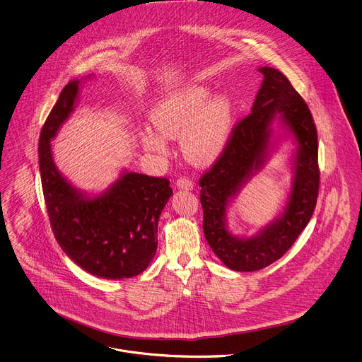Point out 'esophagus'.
<instances>
[{"mask_svg":"<svg viewBox=\"0 0 362 362\" xmlns=\"http://www.w3.org/2000/svg\"><path fill=\"white\" fill-rule=\"evenodd\" d=\"M176 186L179 189H183V190H192L193 189V182L189 177H179L176 180Z\"/></svg>","mask_w":362,"mask_h":362,"instance_id":"1","label":"esophagus"}]
</instances>
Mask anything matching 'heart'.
<instances>
[{"instance_id":"heart-1","label":"heart","mask_w":362,"mask_h":362,"mask_svg":"<svg viewBox=\"0 0 362 362\" xmlns=\"http://www.w3.org/2000/svg\"><path fill=\"white\" fill-rule=\"evenodd\" d=\"M209 87L189 86L160 100L151 112L156 129L166 138L182 136V151L196 165L216 160L230 139L234 122L233 101L226 94L210 97ZM146 151L162 155L166 152L165 139L153 129L142 132Z\"/></svg>"}]
</instances>
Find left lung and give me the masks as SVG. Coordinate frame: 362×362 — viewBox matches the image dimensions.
I'll return each mask as SVG.
<instances>
[{"instance_id":"left-lung-1","label":"left lung","mask_w":362,"mask_h":362,"mask_svg":"<svg viewBox=\"0 0 362 362\" xmlns=\"http://www.w3.org/2000/svg\"><path fill=\"white\" fill-rule=\"evenodd\" d=\"M259 71L264 81L252 111L234 125L227 146L199 180L204 237L226 267L241 272L262 269L285 255L310 221L320 185L317 129L306 101L278 69L265 66ZM276 115L300 145L291 197L281 218L257 238L235 239L226 231L225 209L252 170L262 165Z\"/></svg>"}]
</instances>
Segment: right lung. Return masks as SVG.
Segmentation results:
<instances>
[{"mask_svg":"<svg viewBox=\"0 0 362 362\" xmlns=\"http://www.w3.org/2000/svg\"><path fill=\"white\" fill-rule=\"evenodd\" d=\"M78 80L66 84L39 138V170L53 235L81 269L105 279L144 272L158 248V220L172 196L166 177L122 175L105 193L87 199L56 169L50 139L73 111Z\"/></svg>","mask_w":362,"mask_h":362,"instance_id":"1","label":"right lung"}]
</instances>
